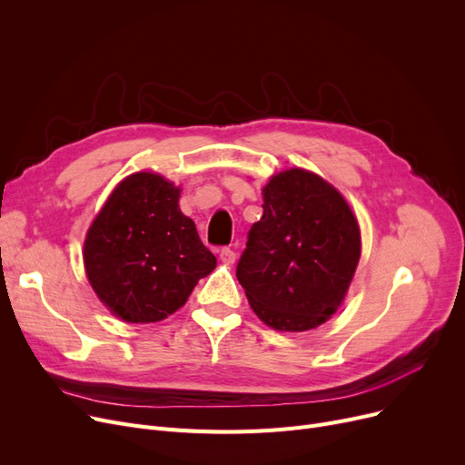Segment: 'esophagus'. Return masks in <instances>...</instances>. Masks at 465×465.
Masks as SVG:
<instances>
[{
	"instance_id": "obj_1",
	"label": "esophagus",
	"mask_w": 465,
	"mask_h": 465,
	"mask_svg": "<svg viewBox=\"0 0 465 465\" xmlns=\"http://www.w3.org/2000/svg\"><path fill=\"white\" fill-rule=\"evenodd\" d=\"M235 258H237V254L230 249V247H224V249H220V260H223L224 263H233L235 262Z\"/></svg>"
}]
</instances>
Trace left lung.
<instances>
[{"label":"left lung","instance_id":"left-lung-1","mask_svg":"<svg viewBox=\"0 0 465 465\" xmlns=\"http://www.w3.org/2000/svg\"><path fill=\"white\" fill-rule=\"evenodd\" d=\"M249 230L237 281L258 319L281 331L324 324L343 302L360 260V228L331 184L305 169L272 177Z\"/></svg>","mask_w":465,"mask_h":465}]
</instances>
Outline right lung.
<instances>
[{
	"instance_id": "right-lung-1",
	"label": "right lung",
	"mask_w": 465,
	"mask_h": 465,
	"mask_svg": "<svg viewBox=\"0 0 465 465\" xmlns=\"http://www.w3.org/2000/svg\"><path fill=\"white\" fill-rule=\"evenodd\" d=\"M179 195L156 173H134L114 188L88 230V281L122 321L165 319L214 270L216 258L181 213Z\"/></svg>"
}]
</instances>
